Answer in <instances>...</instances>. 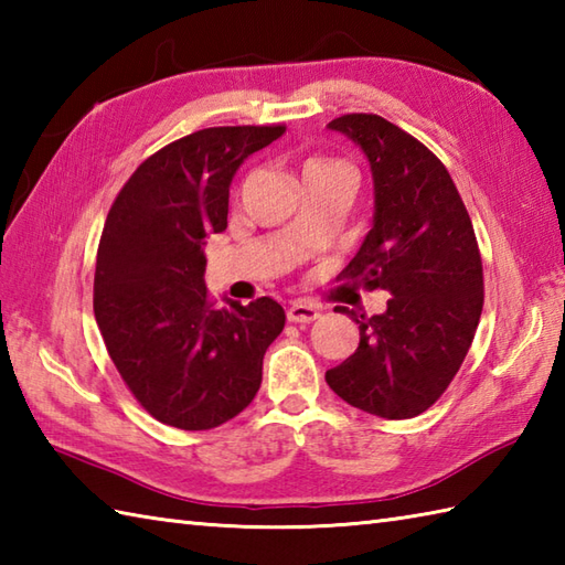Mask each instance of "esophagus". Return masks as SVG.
<instances>
[{"mask_svg": "<svg viewBox=\"0 0 565 565\" xmlns=\"http://www.w3.org/2000/svg\"><path fill=\"white\" fill-rule=\"evenodd\" d=\"M318 316H320L318 308L310 303H303V301H296L289 310H286V318H289V322H301V326L318 320Z\"/></svg>", "mask_w": 565, "mask_h": 565, "instance_id": "obj_1", "label": "esophagus"}]
</instances>
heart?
<instances>
[{"instance_id": "b5f03b06", "label": "heart", "mask_w": 565, "mask_h": 565, "mask_svg": "<svg viewBox=\"0 0 565 565\" xmlns=\"http://www.w3.org/2000/svg\"><path fill=\"white\" fill-rule=\"evenodd\" d=\"M316 172H347V174H350V170H347L344 162L334 160V158H320V154H316V158H308L303 162V177L316 174Z\"/></svg>"}]
</instances>
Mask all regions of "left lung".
Instances as JSON below:
<instances>
[{"label":"left lung","instance_id":"left-lung-1","mask_svg":"<svg viewBox=\"0 0 565 565\" xmlns=\"http://www.w3.org/2000/svg\"><path fill=\"white\" fill-rule=\"evenodd\" d=\"M364 150L374 177V225L340 279L388 291L386 313L356 316V352L326 374L359 411L405 419L425 413L463 364L483 310V262L447 167L376 114L328 124Z\"/></svg>","mask_w":565,"mask_h":565}]
</instances>
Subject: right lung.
Returning a JSON list of instances; mask_svg holds the SVG:
<instances>
[{
  "label": "right lung",
  "instance_id": "1",
  "mask_svg": "<svg viewBox=\"0 0 565 565\" xmlns=\"http://www.w3.org/2000/svg\"><path fill=\"white\" fill-rule=\"evenodd\" d=\"M284 130L221 126L179 138L130 174L106 215L94 318L128 391L170 427L211 429L243 413L284 330L274 298L215 308L203 284V245L227 227L237 167Z\"/></svg>",
  "mask_w": 565,
  "mask_h": 565
}]
</instances>
